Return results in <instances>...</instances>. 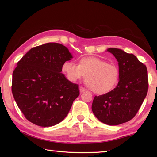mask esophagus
Segmentation results:
<instances>
[{
    "instance_id": "1",
    "label": "esophagus",
    "mask_w": 157,
    "mask_h": 157,
    "mask_svg": "<svg viewBox=\"0 0 157 157\" xmlns=\"http://www.w3.org/2000/svg\"><path fill=\"white\" fill-rule=\"evenodd\" d=\"M86 90V89L85 88L83 87V86H80V87H79V91H80V92H85Z\"/></svg>"
}]
</instances>
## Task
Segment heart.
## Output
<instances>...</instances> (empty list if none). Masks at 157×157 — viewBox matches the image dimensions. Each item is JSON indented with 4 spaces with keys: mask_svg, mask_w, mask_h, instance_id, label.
<instances>
[{
    "mask_svg": "<svg viewBox=\"0 0 157 157\" xmlns=\"http://www.w3.org/2000/svg\"><path fill=\"white\" fill-rule=\"evenodd\" d=\"M62 71L71 82L85 76L89 88L96 94H105L114 88L119 78L117 67L97 57H84L79 65L67 61L63 63Z\"/></svg>",
    "mask_w": 157,
    "mask_h": 157,
    "instance_id": "1",
    "label": "heart"
}]
</instances>
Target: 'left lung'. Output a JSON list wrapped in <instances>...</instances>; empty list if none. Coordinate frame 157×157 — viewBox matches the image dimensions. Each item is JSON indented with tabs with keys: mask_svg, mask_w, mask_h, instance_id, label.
<instances>
[{
	"mask_svg": "<svg viewBox=\"0 0 157 157\" xmlns=\"http://www.w3.org/2000/svg\"><path fill=\"white\" fill-rule=\"evenodd\" d=\"M107 51L119 63V81L113 90L95 96L92 110L101 122L117 125L130 121L140 108L148 92V71L146 65L133 54L115 48Z\"/></svg>",
	"mask_w": 157,
	"mask_h": 157,
	"instance_id": "1",
	"label": "left lung"
}]
</instances>
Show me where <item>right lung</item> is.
Segmentation results:
<instances>
[{
    "label": "right lung",
    "mask_w": 157,
    "mask_h": 157,
    "mask_svg": "<svg viewBox=\"0 0 157 157\" xmlns=\"http://www.w3.org/2000/svg\"><path fill=\"white\" fill-rule=\"evenodd\" d=\"M72 55L59 43L36 46L17 63L13 73L12 93L29 121L41 127L58 124L79 95V86L61 73Z\"/></svg>",
    "instance_id": "right-lung-1"
}]
</instances>
